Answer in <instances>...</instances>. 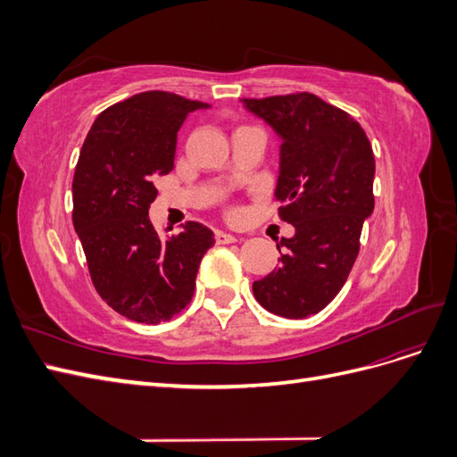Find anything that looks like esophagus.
<instances>
[{"label":"esophagus","instance_id":"1","mask_svg":"<svg viewBox=\"0 0 457 457\" xmlns=\"http://www.w3.org/2000/svg\"><path fill=\"white\" fill-rule=\"evenodd\" d=\"M238 238L232 237V234H227V232H217L215 234V242L217 244H234Z\"/></svg>","mask_w":457,"mask_h":457}]
</instances>
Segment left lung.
Here are the masks:
<instances>
[{
	"instance_id": "1",
	"label": "left lung",
	"mask_w": 457,
	"mask_h": 457,
	"mask_svg": "<svg viewBox=\"0 0 457 457\" xmlns=\"http://www.w3.org/2000/svg\"><path fill=\"white\" fill-rule=\"evenodd\" d=\"M280 135L278 217L295 227L278 244V269L253 282L267 311L299 320L331 303L361 252L373 212L376 160L366 131L345 110L312 93L244 99Z\"/></svg>"
}]
</instances>
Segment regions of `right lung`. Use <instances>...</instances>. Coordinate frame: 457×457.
Returning a JSON list of instances; mask_svg holds the SVG:
<instances>
[{
    "label": "right lung",
    "mask_w": 457,
    "mask_h": 457,
    "mask_svg": "<svg viewBox=\"0 0 457 457\" xmlns=\"http://www.w3.org/2000/svg\"><path fill=\"white\" fill-rule=\"evenodd\" d=\"M205 103L145 91L96 116L72 181V223L96 294L121 316L160 324L195 295L213 232L188 220L162 240L148 219L154 181L173 170L177 131Z\"/></svg>",
    "instance_id": "1"
}]
</instances>
